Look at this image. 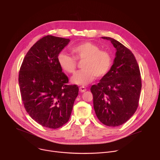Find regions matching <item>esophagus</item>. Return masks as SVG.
Listing matches in <instances>:
<instances>
[{"label":"esophagus","mask_w":160,"mask_h":160,"mask_svg":"<svg viewBox=\"0 0 160 160\" xmlns=\"http://www.w3.org/2000/svg\"><path fill=\"white\" fill-rule=\"evenodd\" d=\"M80 92H82V93H83V92H85L86 91V88L84 87V86H81L79 88Z\"/></svg>","instance_id":"1"}]
</instances>
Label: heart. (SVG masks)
Instances as JSON below:
<instances>
[{
	"label": "heart",
	"mask_w": 160,
	"mask_h": 160,
	"mask_svg": "<svg viewBox=\"0 0 160 160\" xmlns=\"http://www.w3.org/2000/svg\"><path fill=\"white\" fill-rule=\"evenodd\" d=\"M73 54L71 56L64 52L59 53L58 63L61 69L68 74H74L77 69L78 62H83L82 70L72 78V82L84 86L93 82L95 77L101 78L110 71L112 66V54L107 50H100V47L89 41H83L73 46Z\"/></svg>",
	"instance_id": "obj_1"
}]
</instances>
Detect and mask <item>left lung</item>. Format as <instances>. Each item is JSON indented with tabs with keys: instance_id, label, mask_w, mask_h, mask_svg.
Here are the masks:
<instances>
[{
	"instance_id": "left-lung-1",
	"label": "left lung",
	"mask_w": 160,
	"mask_h": 160,
	"mask_svg": "<svg viewBox=\"0 0 160 160\" xmlns=\"http://www.w3.org/2000/svg\"><path fill=\"white\" fill-rule=\"evenodd\" d=\"M116 48L110 71L91 91L97 118L108 127H118L127 122L137 110L141 89V77L137 60L131 50L109 37Z\"/></svg>"
}]
</instances>
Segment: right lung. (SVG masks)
Masks as SVG:
<instances>
[{"mask_svg":"<svg viewBox=\"0 0 160 160\" xmlns=\"http://www.w3.org/2000/svg\"><path fill=\"white\" fill-rule=\"evenodd\" d=\"M69 39L48 35L28 50L21 66L19 84L22 101L32 118L44 127L56 129L68 122L77 85H69L57 57Z\"/></svg>","mask_w":160,"mask_h":160,"instance_id":"obj_1","label":"right lung"}]
</instances>
